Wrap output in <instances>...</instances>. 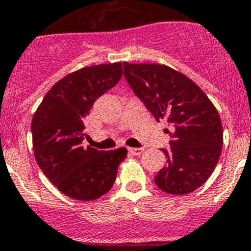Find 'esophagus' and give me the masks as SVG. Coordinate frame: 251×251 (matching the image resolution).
<instances>
[{"label": "esophagus", "mask_w": 251, "mask_h": 251, "mask_svg": "<svg viewBox=\"0 0 251 251\" xmlns=\"http://www.w3.org/2000/svg\"><path fill=\"white\" fill-rule=\"evenodd\" d=\"M143 148H128V151H130L131 154H133V155H141V154L143 153Z\"/></svg>", "instance_id": "1"}]
</instances>
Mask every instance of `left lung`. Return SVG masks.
Segmentation results:
<instances>
[{
	"instance_id": "obj_1",
	"label": "left lung",
	"mask_w": 251,
	"mask_h": 251,
	"mask_svg": "<svg viewBox=\"0 0 251 251\" xmlns=\"http://www.w3.org/2000/svg\"><path fill=\"white\" fill-rule=\"evenodd\" d=\"M124 64V75L135 95L156 121L173 127L170 148L161 149L166 165L154 177L161 191L188 194L204 184L221 155L224 132L216 108L186 75L163 64Z\"/></svg>"
}]
</instances>
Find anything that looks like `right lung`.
<instances>
[{
	"instance_id": "obj_1",
	"label": "right lung",
	"mask_w": 251,
	"mask_h": 251,
	"mask_svg": "<svg viewBox=\"0 0 251 251\" xmlns=\"http://www.w3.org/2000/svg\"><path fill=\"white\" fill-rule=\"evenodd\" d=\"M123 76L121 63L85 67L52 86L31 123L35 159L65 196L82 201L108 193L126 148L98 151L85 146L86 116L96 100Z\"/></svg>"
}]
</instances>
